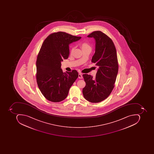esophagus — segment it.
I'll return each instance as SVG.
<instances>
[{
	"label": "esophagus",
	"mask_w": 154,
	"mask_h": 154,
	"mask_svg": "<svg viewBox=\"0 0 154 154\" xmlns=\"http://www.w3.org/2000/svg\"><path fill=\"white\" fill-rule=\"evenodd\" d=\"M78 78L79 79H82V75L81 73H79V74Z\"/></svg>",
	"instance_id": "1"
}]
</instances>
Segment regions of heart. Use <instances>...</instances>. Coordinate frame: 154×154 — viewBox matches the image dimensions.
I'll return each instance as SVG.
<instances>
[{
	"instance_id": "1",
	"label": "heart",
	"mask_w": 154,
	"mask_h": 154,
	"mask_svg": "<svg viewBox=\"0 0 154 154\" xmlns=\"http://www.w3.org/2000/svg\"><path fill=\"white\" fill-rule=\"evenodd\" d=\"M81 45L82 49L85 48H91V47L89 44L87 42H82V43H81ZM73 48H74V47H72L71 48V51L72 52V51H73Z\"/></svg>"
}]
</instances>
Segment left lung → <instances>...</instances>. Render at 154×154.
Masks as SVG:
<instances>
[{
    "instance_id": "1",
    "label": "left lung",
    "mask_w": 154,
    "mask_h": 154,
    "mask_svg": "<svg viewBox=\"0 0 154 154\" xmlns=\"http://www.w3.org/2000/svg\"><path fill=\"white\" fill-rule=\"evenodd\" d=\"M95 40V51L91 62L98 66L95 78L83 75L86 85L83 89L85 99L91 103L102 101L110 95L114 87L119 70L116 48L112 40L100 31L88 35Z\"/></svg>"
}]
</instances>
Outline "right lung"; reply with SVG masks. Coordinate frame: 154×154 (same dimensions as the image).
Here are the masks:
<instances>
[{"label":"right lung","mask_w":154,"mask_h":154,"mask_svg":"<svg viewBox=\"0 0 154 154\" xmlns=\"http://www.w3.org/2000/svg\"><path fill=\"white\" fill-rule=\"evenodd\" d=\"M81 38L60 31L49 35L43 42L36 60V82L48 100L59 102L65 100L78 77L76 70L63 72L60 67L61 61L69 57V45Z\"/></svg>","instance_id":"add662e5"}]
</instances>
